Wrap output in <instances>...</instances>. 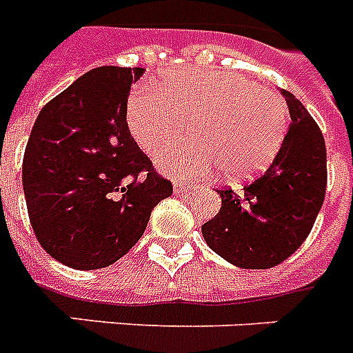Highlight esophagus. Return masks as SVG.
<instances>
[{"label":"esophagus","instance_id":"34e87169","mask_svg":"<svg viewBox=\"0 0 353 353\" xmlns=\"http://www.w3.org/2000/svg\"><path fill=\"white\" fill-rule=\"evenodd\" d=\"M188 190H190V185H188V183H181V181L174 183V192H176V194H183V192H188Z\"/></svg>","mask_w":353,"mask_h":353}]
</instances>
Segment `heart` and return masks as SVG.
Masks as SVG:
<instances>
[{
	"label": "heart",
	"instance_id": "b5f03b06",
	"mask_svg": "<svg viewBox=\"0 0 353 353\" xmlns=\"http://www.w3.org/2000/svg\"><path fill=\"white\" fill-rule=\"evenodd\" d=\"M156 90L139 87L127 103V128L147 154L167 148L194 117L196 139L156 156L176 179H196L223 167L228 177H248L277 156L286 132L285 103L243 74L216 68H183L163 74Z\"/></svg>",
	"mask_w": 353,
	"mask_h": 353
}]
</instances>
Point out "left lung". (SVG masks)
<instances>
[{"instance_id": "left-lung-1", "label": "left lung", "mask_w": 353, "mask_h": 353, "mask_svg": "<svg viewBox=\"0 0 353 353\" xmlns=\"http://www.w3.org/2000/svg\"><path fill=\"white\" fill-rule=\"evenodd\" d=\"M281 94L290 125L277 156L241 192L217 190L219 214L201 226L206 245L245 270H265L290 257L308 237L325 201V137L294 94Z\"/></svg>"}]
</instances>
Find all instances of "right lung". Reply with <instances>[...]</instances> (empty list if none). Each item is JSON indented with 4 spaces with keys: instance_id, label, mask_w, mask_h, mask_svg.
I'll use <instances>...</instances> for the list:
<instances>
[{
    "instance_id": "obj_1",
    "label": "right lung",
    "mask_w": 353,
    "mask_h": 353,
    "mask_svg": "<svg viewBox=\"0 0 353 353\" xmlns=\"http://www.w3.org/2000/svg\"><path fill=\"white\" fill-rule=\"evenodd\" d=\"M145 68L97 67L41 108L23 157L28 217L48 256L97 270L139 241L172 196L127 128L132 83Z\"/></svg>"
}]
</instances>
